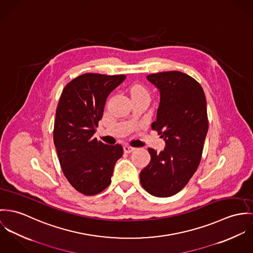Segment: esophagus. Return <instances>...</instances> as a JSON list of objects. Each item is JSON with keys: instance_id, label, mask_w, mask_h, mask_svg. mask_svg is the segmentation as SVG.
<instances>
[{"instance_id": "obj_1", "label": "esophagus", "mask_w": 253, "mask_h": 253, "mask_svg": "<svg viewBox=\"0 0 253 253\" xmlns=\"http://www.w3.org/2000/svg\"><path fill=\"white\" fill-rule=\"evenodd\" d=\"M123 149H124V152H125V153H130V152L134 151L136 148H135V147H132V146H130V145H124V146H123Z\"/></svg>"}]
</instances>
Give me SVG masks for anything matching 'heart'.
<instances>
[{
  "label": "heart",
  "instance_id": "obj_1",
  "mask_svg": "<svg viewBox=\"0 0 253 253\" xmlns=\"http://www.w3.org/2000/svg\"><path fill=\"white\" fill-rule=\"evenodd\" d=\"M131 93H132V95H135V94H146V95H148V93H147V91L145 90V88L142 87L141 85H135V86L132 88Z\"/></svg>",
  "mask_w": 253,
  "mask_h": 253
}]
</instances>
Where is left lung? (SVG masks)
I'll list each match as a JSON object with an SVG mask.
<instances>
[{
    "mask_svg": "<svg viewBox=\"0 0 253 253\" xmlns=\"http://www.w3.org/2000/svg\"><path fill=\"white\" fill-rule=\"evenodd\" d=\"M146 79L160 91L151 128L166 147L160 153L148 148L151 159L140 171V183L153 196H172L187 184L202 158L209 129L206 96L200 84L181 72L152 74Z\"/></svg>",
    "mask_w": 253,
    "mask_h": 253,
    "instance_id": "left-lung-1",
    "label": "left lung"
}]
</instances>
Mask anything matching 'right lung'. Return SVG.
Instances as JSON below:
<instances>
[{"instance_id":"right-lung-1","label":"right lung","mask_w":253,"mask_h":253,"mask_svg":"<svg viewBox=\"0 0 253 253\" xmlns=\"http://www.w3.org/2000/svg\"><path fill=\"white\" fill-rule=\"evenodd\" d=\"M125 79L84 74L66 85L59 99L53 140L60 166L71 185L87 196L110 185L114 165L123 155L120 144L109 145L93 136L108 96Z\"/></svg>"}]
</instances>
